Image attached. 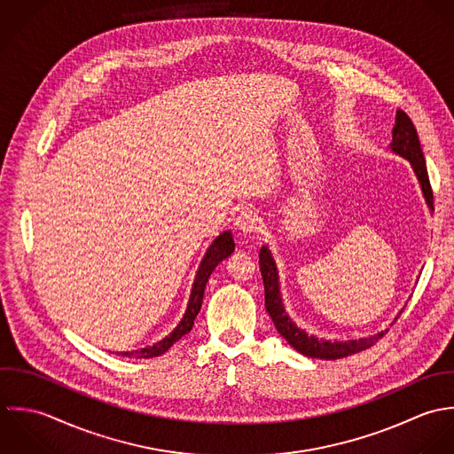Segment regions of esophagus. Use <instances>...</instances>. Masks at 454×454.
<instances>
[{"instance_id":"obj_1","label":"esophagus","mask_w":454,"mask_h":454,"mask_svg":"<svg viewBox=\"0 0 454 454\" xmlns=\"http://www.w3.org/2000/svg\"><path fill=\"white\" fill-rule=\"evenodd\" d=\"M262 217L253 208H242L235 217V226L242 233H253L260 228Z\"/></svg>"}]
</instances>
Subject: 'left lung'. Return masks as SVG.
<instances>
[{
    "label": "left lung",
    "mask_w": 454,
    "mask_h": 454,
    "mask_svg": "<svg viewBox=\"0 0 454 454\" xmlns=\"http://www.w3.org/2000/svg\"><path fill=\"white\" fill-rule=\"evenodd\" d=\"M391 149L412 163V168L421 182V189L427 198V203L430 208H434V192H432V185L428 179V170H427L423 149H421V144L418 138V131H416L411 117L400 108L396 110V119H395V126H393ZM260 267H262L263 284H265L267 312L270 314L277 332L298 353L310 356V358H319V360H337V358H344L353 353L372 348L379 339H382L386 335V332H380L370 339L348 340V342H328V340H319L312 335H307L303 330H300L289 319V316L284 310V305L280 300V291H278L277 267H275L272 254L267 247H262V251H260Z\"/></svg>",
    "instance_id": "obj_1"
}]
</instances>
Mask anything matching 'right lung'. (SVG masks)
<instances>
[{"instance_id":"add662e5","label":"right lung","mask_w":454,"mask_h":454,"mask_svg":"<svg viewBox=\"0 0 454 454\" xmlns=\"http://www.w3.org/2000/svg\"><path fill=\"white\" fill-rule=\"evenodd\" d=\"M233 251H235V240H233L231 231H224L223 235H219L214 240V244L208 247V251H207L205 258L201 260L200 269L196 272V278H194V284H192V291H191V298H189L185 314H184L179 326L168 337H165L163 340L156 342L154 346H149V348H144V349H137V351H131V353L126 351V353H115V355L128 356V358H156V356H161L163 353H167L179 339H182L185 333L191 332V328L194 325V317L200 312V307H201V301H203L205 286H207V280H208L210 273L214 272V269L223 260H226Z\"/></svg>"}]
</instances>
